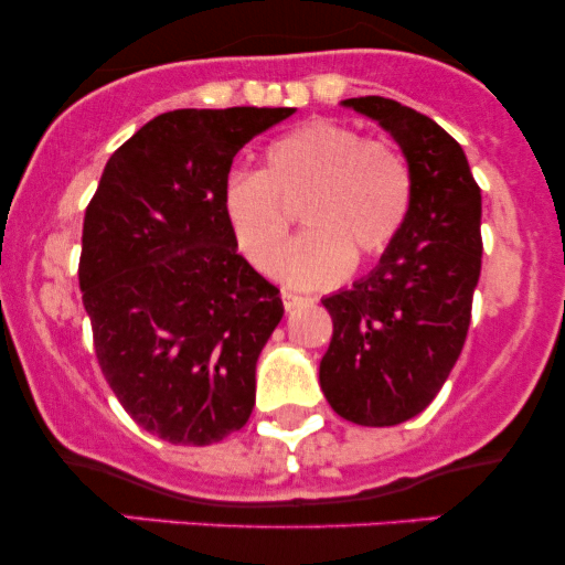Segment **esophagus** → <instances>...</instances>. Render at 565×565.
Returning a JSON list of instances; mask_svg holds the SVG:
<instances>
[{"label":"esophagus","mask_w":565,"mask_h":565,"mask_svg":"<svg viewBox=\"0 0 565 565\" xmlns=\"http://www.w3.org/2000/svg\"><path fill=\"white\" fill-rule=\"evenodd\" d=\"M281 300H284V308H287V310H295V308H302V305H308V302H313V300H310V297H302V295H295V291H289V289H284V291H281Z\"/></svg>","instance_id":"1"}]
</instances>
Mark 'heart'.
I'll return each mask as SVG.
<instances>
[{
    "label": "heart",
    "mask_w": 565,
    "mask_h": 565,
    "mask_svg": "<svg viewBox=\"0 0 565 565\" xmlns=\"http://www.w3.org/2000/svg\"><path fill=\"white\" fill-rule=\"evenodd\" d=\"M414 172L385 140L364 138L334 119L305 121L270 142L260 172L231 174L223 191L238 249L260 274H274L300 207L308 233L291 244L281 276L297 287H327L348 265L385 255L404 231Z\"/></svg>",
    "instance_id": "1"
}]
</instances>
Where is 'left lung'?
<instances>
[{
  "label": "left lung",
  "instance_id": "8db88e82",
  "mask_svg": "<svg viewBox=\"0 0 565 565\" xmlns=\"http://www.w3.org/2000/svg\"><path fill=\"white\" fill-rule=\"evenodd\" d=\"M345 106L398 140L414 201L377 268L321 300L334 329L319 380L342 419L391 427L430 406L468 340L483 252L481 188L462 146L430 116L380 95Z\"/></svg>",
  "mask_w": 565,
  "mask_h": 565
}]
</instances>
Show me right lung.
<instances>
[{
    "mask_svg": "<svg viewBox=\"0 0 565 565\" xmlns=\"http://www.w3.org/2000/svg\"><path fill=\"white\" fill-rule=\"evenodd\" d=\"M295 108H180L114 151L84 212L79 287L103 377L140 427L206 446L242 430L255 364L284 316L238 255L233 157Z\"/></svg>",
    "mask_w": 565,
    "mask_h": 565,
    "instance_id": "obj_1",
    "label": "right lung"
}]
</instances>
